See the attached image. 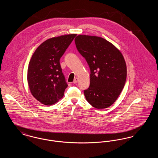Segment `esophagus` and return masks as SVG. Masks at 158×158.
I'll return each mask as SVG.
<instances>
[{
	"instance_id": "34e87169",
	"label": "esophagus",
	"mask_w": 158,
	"mask_h": 158,
	"mask_svg": "<svg viewBox=\"0 0 158 158\" xmlns=\"http://www.w3.org/2000/svg\"><path fill=\"white\" fill-rule=\"evenodd\" d=\"M77 82H78V79L77 77H76L75 79H74V81H73V83L76 84V83H77Z\"/></svg>"
}]
</instances>
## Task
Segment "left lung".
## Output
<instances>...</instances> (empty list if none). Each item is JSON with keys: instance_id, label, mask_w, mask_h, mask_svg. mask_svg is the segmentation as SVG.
<instances>
[{"instance_id": "left-lung-1", "label": "left lung", "mask_w": 158, "mask_h": 158, "mask_svg": "<svg viewBox=\"0 0 158 158\" xmlns=\"http://www.w3.org/2000/svg\"><path fill=\"white\" fill-rule=\"evenodd\" d=\"M75 41L77 50L90 68V85L84 90L86 99L97 109L109 107L120 95L126 81L123 56L103 38L79 35Z\"/></svg>"}]
</instances>
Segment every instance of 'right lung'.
<instances>
[{"mask_svg":"<svg viewBox=\"0 0 158 158\" xmlns=\"http://www.w3.org/2000/svg\"><path fill=\"white\" fill-rule=\"evenodd\" d=\"M76 36L69 34L48 39L32 56L28 68V83L33 97L44 105H53L64 95L68 85L60 59Z\"/></svg>","mask_w":158,"mask_h":158,"instance_id":"right-lung-1","label":"right lung"}]
</instances>
